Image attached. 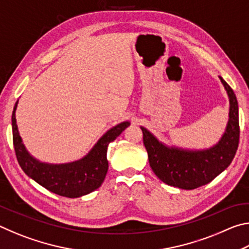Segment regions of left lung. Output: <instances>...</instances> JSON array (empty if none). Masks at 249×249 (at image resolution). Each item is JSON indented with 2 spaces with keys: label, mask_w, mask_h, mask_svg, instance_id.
<instances>
[{
  "label": "left lung",
  "mask_w": 249,
  "mask_h": 249,
  "mask_svg": "<svg viewBox=\"0 0 249 249\" xmlns=\"http://www.w3.org/2000/svg\"><path fill=\"white\" fill-rule=\"evenodd\" d=\"M230 100L229 122L216 145L208 149L190 150L169 147L149 130L141 127L151 169L168 185L192 190L212 181L231 165L239 142L238 103L234 91L220 77Z\"/></svg>",
  "instance_id": "left-lung-1"
}]
</instances>
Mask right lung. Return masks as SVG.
<instances>
[{
  "label": "right lung",
  "mask_w": 249,
  "mask_h": 249,
  "mask_svg": "<svg viewBox=\"0 0 249 249\" xmlns=\"http://www.w3.org/2000/svg\"><path fill=\"white\" fill-rule=\"evenodd\" d=\"M18 103V101L15 103L12 114V130L16 158L25 174L50 192L61 196L79 197L96 190L103 183L108 169L107 146L129 126V122H123L108 129L83 158L77 161L53 165L39 161L25 148L16 124Z\"/></svg>",
  "instance_id": "obj_1"
}]
</instances>
